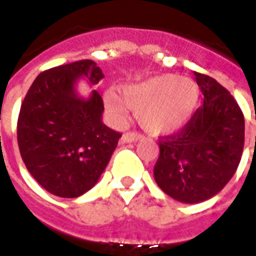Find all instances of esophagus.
I'll list each match as a JSON object with an SVG mask.
<instances>
[{"label":"esophagus","instance_id":"obj_1","mask_svg":"<svg viewBox=\"0 0 256 256\" xmlns=\"http://www.w3.org/2000/svg\"><path fill=\"white\" fill-rule=\"evenodd\" d=\"M144 137L141 133H137V132H128V133H124L122 136L123 142H133V141H138Z\"/></svg>","mask_w":256,"mask_h":256}]
</instances>
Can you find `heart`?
Here are the masks:
<instances>
[{"label":"heart","instance_id":"heart-1","mask_svg":"<svg viewBox=\"0 0 256 256\" xmlns=\"http://www.w3.org/2000/svg\"><path fill=\"white\" fill-rule=\"evenodd\" d=\"M120 96L106 92L104 102L118 119H126L128 110H136L141 126L154 134H166L182 128L196 110L198 90L188 78L164 74L141 82L124 84Z\"/></svg>","mask_w":256,"mask_h":256}]
</instances>
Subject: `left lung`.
<instances>
[{"label": "left lung", "mask_w": 256, "mask_h": 256, "mask_svg": "<svg viewBox=\"0 0 256 256\" xmlns=\"http://www.w3.org/2000/svg\"><path fill=\"white\" fill-rule=\"evenodd\" d=\"M204 96L178 133L160 137L154 167L156 184L170 198L200 203L224 189L244 148V115L234 97L214 78L194 72Z\"/></svg>", "instance_id": "1"}]
</instances>
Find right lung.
<instances>
[{
  "label": "right lung",
  "mask_w": 256,
  "mask_h": 256,
  "mask_svg": "<svg viewBox=\"0 0 256 256\" xmlns=\"http://www.w3.org/2000/svg\"><path fill=\"white\" fill-rule=\"evenodd\" d=\"M79 76L97 84L104 74L93 60L41 72L20 106L18 144L36 182L58 198H78L94 186L122 134L106 126L97 90L76 94Z\"/></svg>",
  "instance_id": "add662e5"
}]
</instances>
